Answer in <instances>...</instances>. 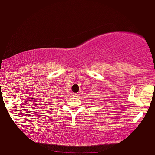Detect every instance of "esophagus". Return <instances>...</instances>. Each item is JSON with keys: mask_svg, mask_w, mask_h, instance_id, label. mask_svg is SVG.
Wrapping results in <instances>:
<instances>
[{"mask_svg": "<svg viewBox=\"0 0 155 155\" xmlns=\"http://www.w3.org/2000/svg\"><path fill=\"white\" fill-rule=\"evenodd\" d=\"M73 96L74 97H77L78 96V94H77V93H73Z\"/></svg>", "mask_w": 155, "mask_h": 155, "instance_id": "obj_1", "label": "esophagus"}]
</instances>
